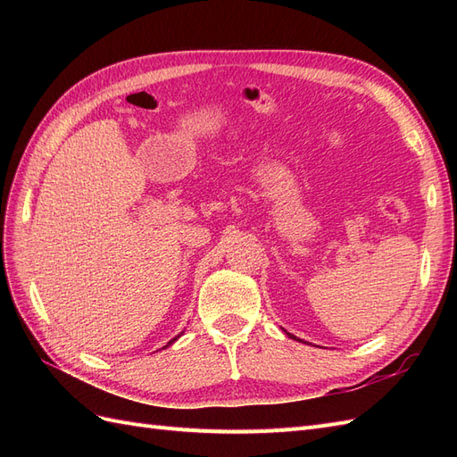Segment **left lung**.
Returning <instances> with one entry per match:
<instances>
[{"instance_id": "1", "label": "left lung", "mask_w": 457, "mask_h": 457, "mask_svg": "<svg viewBox=\"0 0 457 457\" xmlns=\"http://www.w3.org/2000/svg\"><path fill=\"white\" fill-rule=\"evenodd\" d=\"M287 336H289V337H292V339H297V337H294L292 334H287ZM297 341H301V339H297Z\"/></svg>"}]
</instances>
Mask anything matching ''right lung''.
<instances>
[{
    "mask_svg": "<svg viewBox=\"0 0 457 457\" xmlns=\"http://www.w3.org/2000/svg\"><path fill=\"white\" fill-rule=\"evenodd\" d=\"M179 337H181V334H179V336H177V337H173V339H171V341H170V343H168V345H171V343H173V341H177V339H179ZM168 345H165V347H168Z\"/></svg>",
    "mask_w": 457,
    "mask_h": 457,
    "instance_id": "add662e5",
    "label": "right lung"
}]
</instances>
